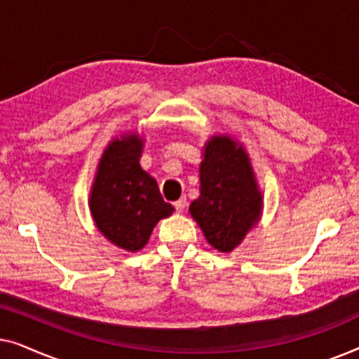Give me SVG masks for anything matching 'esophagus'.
<instances>
[{
  "mask_svg": "<svg viewBox=\"0 0 359 359\" xmlns=\"http://www.w3.org/2000/svg\"><path fill=\"white\" fill-rule=\"evenodd\" d=\"M186 204H188V203H186V199H184V198H180V199L175 203V209L178 210V212H181V210H184Z\"/></svg>",
  "mask_w": 359,
  "mask_h": 359,
  "instance_id": "esophagus-1",
  "label": "esophagus"
}]
</instances>
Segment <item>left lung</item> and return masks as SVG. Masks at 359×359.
Here are the masks:
<instances>
[{
  "instance_id": "obj_1",
  "label": "left lung",
  "mask_w": 359,
  "mask_h": 359,
  "mask_svg": "<svg viewBox=\"0 0 359 359\" xmlns=\"http://www.w3.org/2000/svg\"><path fill=\"white\" fill-rule=\"evenodd\" d=\"M201 194L189 212L204 237L219 252L238 247L263 210L253 166L243 145L229 135H214L199 166Z\"/></svg>"
}]
</instances>
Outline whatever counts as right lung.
Returning a JSON list of instances; mask_svg holds the SVG:
<instances>
[{
	"instance_id": "1",
	"label": "right lung",
	"mask_w": 359,
	"mask_h": 359,
	"mask_svg": "<svg viewBox=\"0 0 359 359\" xmlns=\"http://www.w3.org/2000/svg\"><path fill=\"white\" fill-rule=\"evenodd\" d=\"M144 140L122 134L102 154L91 188L90 209L100 232L127 252L149 242L160 219L173 214V205L161 198L155 178L142 170Z\"/></svg>"
}]
</instances>
